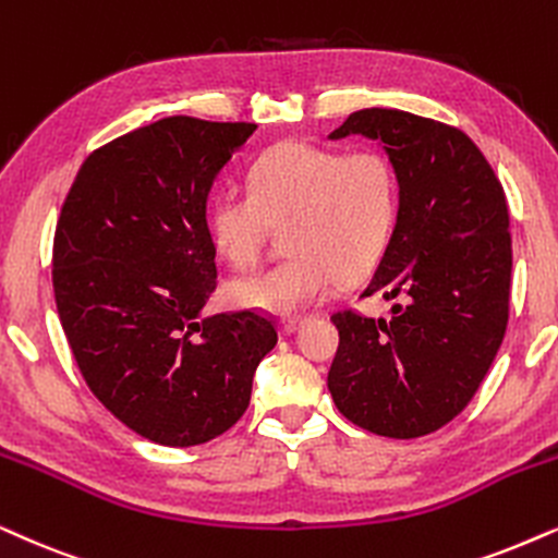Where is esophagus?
Returning <instances> with one entry per match:
<instances>
[{"instance_id":"1","label":"esophagus","mask_w":558,"mask_h":558,"mask_svg":"<svg viewBox=\"0 0 558 558\" xmlns=\"http://www.w3.org/2000/svg\"><path fill=\"white\" fill-rule=\"evenodd\" d=\"M303 322H306L303 316H291V319L280 322V331H283V335H295V331L303 327Z\"/></svg>"}]
</instances>
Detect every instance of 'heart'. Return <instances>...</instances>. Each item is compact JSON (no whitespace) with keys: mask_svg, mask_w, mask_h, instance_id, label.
Masks as SVG:
<instances>
[{"mask_svg":"<svg viewBox=\"0 0 558 558\" xmlns=\"http://www.w3.org/2000/svg\"><path fill=\"white\" fill-rule=\"evenodd\" d=\"M399 208L391 161L376 149L340 151L280 141L246 169V195H221L208 208L214 250L234 267L255 265L283 227L291 257L229 283L239 308L291 316L324 299L337 278L371 272L389 244Z\"/></svg>","mask_w":558,"mask_h":558,"instance_id":"b5f03b06","label":"heart"}]
</instances>
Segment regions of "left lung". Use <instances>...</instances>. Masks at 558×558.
<instances>
[{"label":"left lung","mask_w":558,"mask_h":558,"mask_svg":"<svg viewBox=\"0 0 558 558\" xmlns=\"http://www.w3.org/2000/svg\"><path fill=\"white\" fill-rule=\"evenodd\" d=\"M384 144L399 182L397 227L361 299L391 319L331 316L340 348L329 393L352 425L422 437L461 414L510 316L512 239L505 190L466 133L404 110H357L329 138Z\"/></svg>","instance_id":"8db88e82"}]
</instances>
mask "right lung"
Returning <instances> with one entry per match:
<instances>
[{
  "mask_svg": "<svg viewBox=\"0 0 558 558\" xmlns=\"http://www.w3.org/2000/svg\"><path fill=\"white\" fill-rule=\"evenodd\" d=\"M255 123L174 116L92 151L53 236L59 319L84 380L146 440L201 446L250 407L270 316H201L216 291L210 187Z\"/></svg>",
  "mask_w": 558,
  "mask_h": 558,
  "instance_id": "1",
  "label": "right lung"
}]
</instances>
